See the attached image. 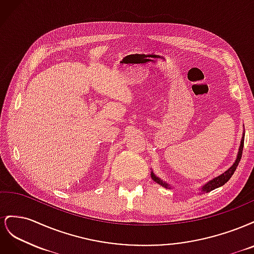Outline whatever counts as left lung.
Here are the masks:
<instances>
[{"mask_svg": "<svg viewBox=\"0 0 254 254\" xmlns=\"http://www.w3.org/2000/svg\"><path fill=\"white\" fill-rule=\"evenodd\" d=\"M244 139H245V132H243V136H242V140H241V145H240V148H238V151H237V156H236V159L234 161V163L230 166L227 171H225L222 174H220L219 176L215 177V178H213L212 180L207 181L206 183H204L203 186L200 188V191L199 193H209V191L217 189V188H220L224 186L225 183H227L229 181V179L231 178L232 175L234 174L236 167L238 165V163H240L241 161V158H242V152H243V147H244ZM150 176H151V179L153 181H156L158 184H160L161 187H163L165 189H168L171 190L172 189V186L170 183H167L165 181H163L161 178H159V177H157L155 174H153V172L151 171L150 173Z\"/></svg>", "mask_w": 254, "mask_h": 254, "instance_id": "obj_1", "label": "left lung"}]
</instances>
